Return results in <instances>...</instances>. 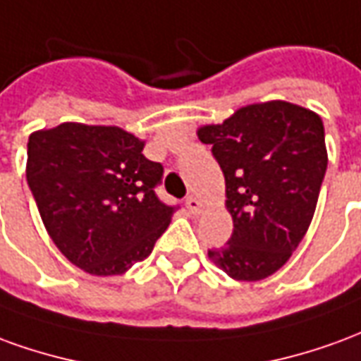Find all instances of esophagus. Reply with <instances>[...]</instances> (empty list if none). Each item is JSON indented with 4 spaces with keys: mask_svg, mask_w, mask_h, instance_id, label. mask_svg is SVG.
Segmentation results:
<instances>
[{
    "mask_svg": "<svg viewBox=\"0 0 361 361\" xmlns=\"http://www.w3.org/2000/svg\"><path fill=\"white\" fill-rule=\"evenodd\" d=\"M185 207H188V211L191 212V214H199V212H201V209H203V203H201L197 197L189 195L188 199H185Z\"/></svg>",
    "mask_w": 361,
    "mask_h": 361,
    "instance_id": "1",
    "label": "esophagus"
}]
</instances>
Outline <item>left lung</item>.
<instances>
[{
	"mask_svg": "<svg viewBox=\"0 0 361 361\" xmlns=\"http://www.w3.org/2000/svg\"><path fill=\"white\" fill-rule=\"evenodd\" d=\"M199 139L226 180L232 238L209 250L228 276L255 282L286 263L313 219L326 172L325 127L317 114L272 100L240 108Z\"/></svg>",
	"mask_w": 361,
	"mask_h": 361,
	"instance_id": "left-lung-1",
	"label": "left lung"
}]
</instances>
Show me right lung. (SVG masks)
I'll return each instance as SVG.
<instances>
[{
    "mask_svg": "<svg viewBox=\"0 0 361 361\" xmlns=\"http://www.w3.org/2000/svg\"><path fill=\"white\" fill-rule=\"evenodd\" d=\"M119 127L61 123L28 137L27 181L48 234L75 267L121 274L150 255L176 204L154 189L164 168Z\"/></svg>",
    "mask_w": 361,
    "mask_h": 361,
    "instance_id": "add662e5",
    "label": "right lung"
}]
</instances>
